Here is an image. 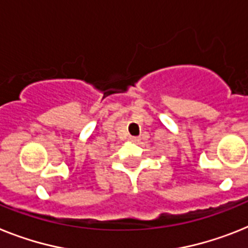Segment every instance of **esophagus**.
<instances>
[{
  "instance_id": "esophagus-1",
  "label": "esophagus",
  "mask_w": 248,
  "mask_h": 248,
  "mask_svg": "<svg viewBox=\"0 0 248 248\" xmlns=\"http://www.w3.org/2000/svg\"><path fill=\"white\" fill-rule=\"evenodd\" d=\"M140 140V139H139V137H134V136H131L130 137V141L131 142H137V141Z\"/></svg>"
}]
</instances>
